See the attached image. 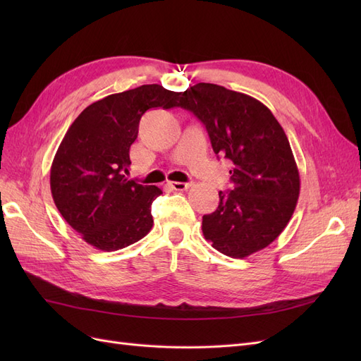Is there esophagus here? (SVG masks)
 <instances>
[{"mask_svg":"<svg viewBox=\"0 0 361 361\" xmlns=\"http://www.w3.org/2000/svg\"><path fill=\"white\" fill-rule=\"evenodd\" d=\"M169 187L174 191H187L192 187V183H190V182H169Z\"/></svg>","mask_w":361,"mask_h":361,"instance_id":"obj_1","label":"esophagus"}]
</instances>
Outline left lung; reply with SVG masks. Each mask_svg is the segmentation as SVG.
<instances>
[{"mask_svg":"<svg viewBox=\"0 0 361 361\" xmlns=\"http://www.w3.org/2000/svg\"><path fill=\"white\" fill-rule=\"evenodd\" d=\"M178 106L206 126L216 155L233 162V190L220 191L202 231L220 253L244 259L285 231L300 195L289 140L267 105L223 85L199 82L178 93Z\"/></svg>","mask_w":361,"mask_h":361,"instance_id":"left-lung-1","label":"left lung"}]
</instances>
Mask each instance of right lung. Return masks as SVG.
Returning <instances> with one entry per match:
<instances>
[{
    "label": "right lung",
    "instance_id": "obj_1",
    "mask_svg": "<svg viewBox=\"0 0 361 361\" xmlns=\"http://www.w3.org/2000/svg\"><path fill=\"white\" fill-rule=\"evenodd\" d=\"M176 97L159 84L140 85L89 105L69 126L51 166V194L87 244L116 251L150 232V206L162 191L128 180L129 147L141 116L152 108L169 110Z\"/></svg>",
    "mask_w": 361,
    "mask_h": 361
}]
</instances>
